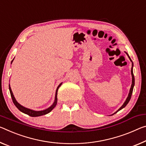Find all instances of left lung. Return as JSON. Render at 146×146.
Here are the masks:
<instances>
[{"label":"left lung","mask_w":146,"mask_h":146,"mask_svg":"<svg viewBox=\"0 0 146 146\" xmlns=\"http://www.w3.org/2000/svg\"><path fill=\"white\" fill-rule=\"evenodd\" d=\"M126 54H127V56H128V57L129 58V59H130V60L132 62V68H131V75H132V84H131V89H130V91H129V95H128V97H127V98L126 99L125 101V103H123V105H122L121 107H120L118 110H117L116 112H115V113H114L113 114H115V113H117L118 111H119L120 110H121L122 108H123L124 107H125L126 105L128 104V103L129 102V101H130V99L131 98V96H132V94H133V88H134V86H135V77H134V74H133V62H132L131 58L129 57V56L128 55V54L126 52Z\"/></svg>","instance_id":"left-lung-1"}]
</instances>
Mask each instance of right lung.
Masks as SVG:
<instances>
[{
    "label": "right lung",
    "mask_w": 146,
    "mask_h": 146,
    "mask_svg": "<svg viewBox=\"0 0 146 146\" xmlns=\"http://www.w3.org/2000/svg\"><path fill=\"white\" fill-rule=\"evenodd\" d=\"M13 60L11 61V63H12ZM62 83H60V84L58 85V86L57 87V89L56 90V94H55L54 102L53 103L52 105L50 106V107H48V108H47V109L43 110H41V111L33 110L29 109V108H25L23 106L21 105L20 104L18 103L17 101H16L15 98H14V96H13V92H12V91H11V89L10 85H9V90H10V92L11 98H12L13 103H14V105H15L16 107H17L18 109H19L21 111V112L25 113V114L29 115H30V116L38 117V116H40V115H45V114H48V113H49L50 111H51L53 109V108H54L55 106H56V104H57V92H58V88H60V86L62 85Z\"/></svg>",
    "instance_id": "1"
}]
</instances>
